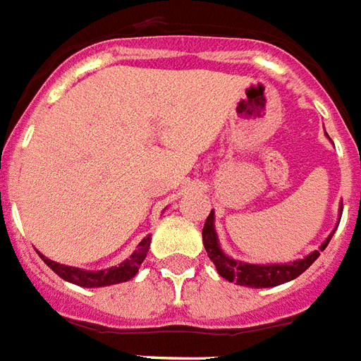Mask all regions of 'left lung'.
I'll return each mask as SVG.
<instances>
[{
	"mask_svg": "<svg viewBox=\"0 0 361 361\" xmlns=\"http://www.w3.org/2000/svg\"><path fill=\"white\" fill-rule=\"evenodd\" d=\"M341 214H343V208L339 212V221ZM337 225H335V229H337ZM335 229L329 233L326 240L322 242L318 250L305 255L302 259L290 261V263H246V261L233 259L221 250V244H219L216 233V214L212 210L210 216L206 217L204 229H202V242H204L208 257L216 265L219 276H224L225 280L235 282L238 286H246V288H274V286L286 284V282L297 279L299 274L307 271L318 259L320 252L326 250Z\"/></svg>",
	"mask_w": 361,
	"mask_h": 361,
	"instance_id": "left-lung-1",
	"label": "left lung"
}]
</instances>
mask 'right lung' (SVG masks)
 <instances>
[{"label": "right lung", "instance_id": "add662e5", "mask_svg": "<svg viewBox=\"0 0 361 361\" xmlns=\"http://www.w3.org/2000/svg\"><path fill=\"white\" fill-rule=\"evenodd\" d=\"M151 236H145L144 240L137 244V247L132 252V255L128 259H125L123 263L115 267H109V269H104V271H85V269H79V267H70L62 265V263H56V261L49 259L43 254L41 259L45 261L47 265L51 267L52 271L59 274L60 279H64L66 282H71V284L81 286V288H104V286H114L121 284V282H128L130 279L136 276L137 269L144 263L145 255L149 252Z\"/></svg>", "mask_w": 361, "mask_h": 361}]
</instances>
